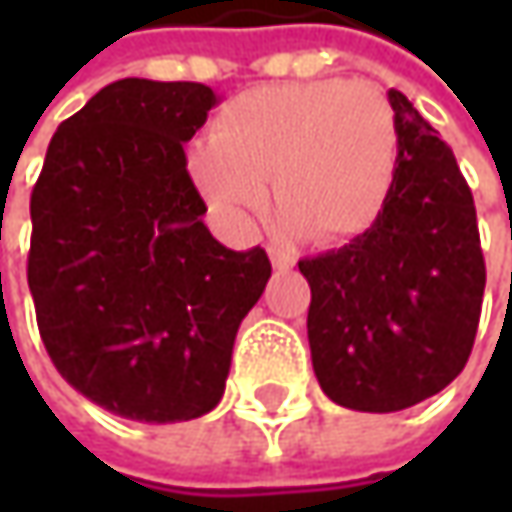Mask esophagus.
Listing matches in <instances>:
<instances>
[{
  "mask_svg": "<svg viewBox=\"0 0 512 512\" xmlns=\"http://www.w3.org/2000/svg\"><path fill=\"white\" fill-rule=\"evenodd\" d=\"M267 253H270V262H273L276 270H290V267H293V256H287V253H282V250L270 247Z\"/></svg>",
  "mask_w": 512,
  "mask_h": 512,
  "instance_id": "34e87169",
  "label": "esophagus"
}]
</instances>
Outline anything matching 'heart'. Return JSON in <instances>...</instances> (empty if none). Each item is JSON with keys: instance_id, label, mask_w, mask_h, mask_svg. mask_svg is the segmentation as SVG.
Returning a JSON list of instances; mask_svg holds the SVG:
<instances>
[{"instance_id": "b5f03b06", "label": "heart", "mask_w": 512, "mask_h": 512, "mask_svg": "<svg viewBox=\"0 0 512 512\" xmlns=\"http://www.w3.org/2000/svg\"><path fill=\"white\" fill-rule=\"evenodd\" d=\"M399 170L390 102L362 82L265 85L225 102L187 148V176L230 236H250L270 205L282 227L347 245L379 222Z\"/></svg>"}]
</instances>
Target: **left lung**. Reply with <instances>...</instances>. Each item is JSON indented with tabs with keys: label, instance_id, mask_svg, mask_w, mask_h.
I'll return each mask as SVG.
<instances>
[{
	"label": "left lung",
	"instance_id": "1",
	"mask_svg": "<svg viewBox=\"0 0 512 512\" xmlns=\"http://www.w3.org/2000/svg\"><path fill=\"white\" fill-rule=\"evenodd\" d=\"M399 170L379 222L339 250L302 259L307 342L327 396L362 413H396L436 396L473 350L484 259L473 193L444 145L387 90Z\"/></svg>",
	"mask_w": 512,
	"mask_h": 512
}]
</instances>
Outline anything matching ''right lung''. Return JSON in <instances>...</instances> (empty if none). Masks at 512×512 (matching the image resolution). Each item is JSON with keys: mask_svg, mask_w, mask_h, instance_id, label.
I'll return each instance as SVG.
<instances>
[{"mask_svg": "<svg viewBox=\"0 0 512 512\" xmlns=\"http://www.w3.org/2000/svg\"><path fill=\"white\" fill-rule=\"evenodd\" d=\"M216 105L199 82L119 79L59 125L30 196L45 350L70 387L122 419L210 413L270 279L262 247L213 239L187 176L185 142Z\"/></svg>", "mask_w": 512, "mask_h": 512, "instance_id": "add662e5", "label": "right lung"}]
</instances>
